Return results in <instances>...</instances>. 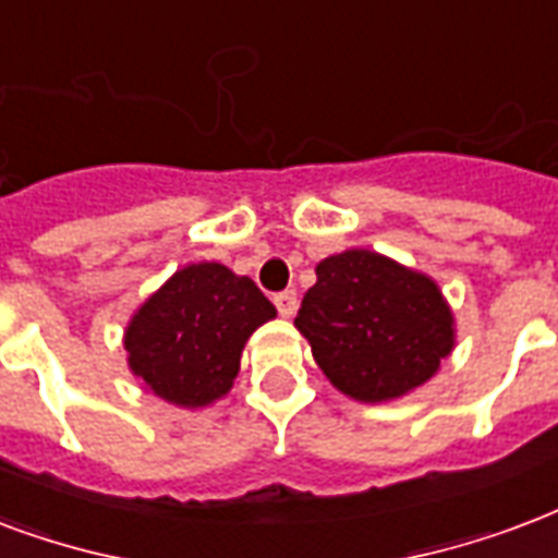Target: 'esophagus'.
Returning <instances> with one entry per match:
<instances>
[{"instance_id": "obj_1", "label": "esophagus", "mask_w": 558, "mask_h": 558, "mask_svg": "<svg viewBox=\"0 0 558 558\" xmlns=\"http://www.w3.org/2000/svg\"><path fill=\"white\" fill-rule=\"evenodd\" d=\"M275 307H278V313L283 318H292L298 310V295L292 292V289H287V292H278V295H275Z\"/></svg>"}]
</instances>
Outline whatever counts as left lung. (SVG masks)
Segmentation results:
<instances>
[{"label": "left lung", "mask_w": 558, "mask_h": 558, "mask_svg": "<svg viewBox=\"0 0 558 558\" xmlns=\"http://www.w3.org/2000/svg\"><path fill=\"white\" fill-rule=\"evenodd\" d=\"M295 327L339 392L383 403L412 392L453 351V313L436 280L377 251L351 248L316 266Z\"/></svg>", "instance_id": "obj_1"}]
</instances>
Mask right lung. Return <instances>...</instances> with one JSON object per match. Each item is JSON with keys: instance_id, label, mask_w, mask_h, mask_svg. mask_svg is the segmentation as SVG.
I'll return each instance as SVG.
<instances>
[{"instance_id": "right-lung-1", "label": "right lung", "mask_w": 558, "mask_h": 558, "mask_svg": "<svg viewBox=\"0 0 558 558\" xmlns=\"http://www.w3.org/2000/svg\"><path fill=\"white\" fill-rule=\"evenodd\" d=\"M278 310L222 263L175 271L125 330L131 372L169 403L195 410L231 392L248 336Z\"/></svg>"}]
</instances>
